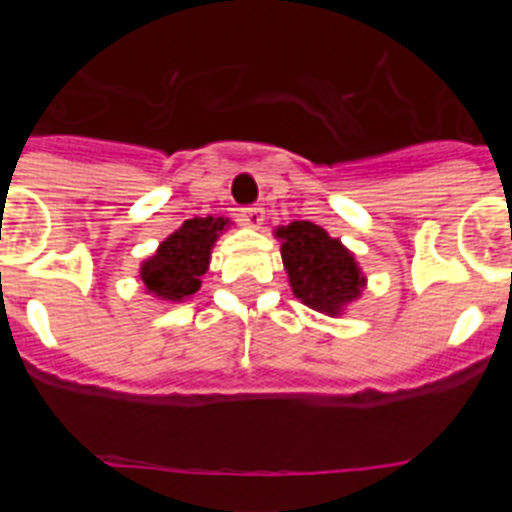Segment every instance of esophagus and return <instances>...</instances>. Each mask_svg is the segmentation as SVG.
Instances as JSON below:
<instances>
[{
    "mask_svg": "<svg viewBox=\"0 0 512 512\" xmlns=\"http://www.w3.org/2000/svg\"><path fill=\"white\" fill-rule=\"evenodd\" d=\"M238 217H241V223L248 225V228H261V223H264V210L248 205L238 210Z\"/></svg>",
    "mask_w": 512,
    "mask_h": 512,
    "instance_id": "34e87169",
    "label": "esophagus"
}]
</instances>
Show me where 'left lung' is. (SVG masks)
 Masks as SVG:
<instances>
[{"label": "left lung", "instance_id": "left-lung-1", "mask_svg": "<svg viewBox=\"0 0 512 512\" xmlns=\"http://www.w3.org/2000/svg\"><path fill=\"white\" fill-rule=\"evenodd\" d=\"M277 238H282V261L292 292L305 305L336 315L341 305L359 297L364 277L354 256L320 225L295 220L279 228Z\"/></svg>", "mask_w": 512, "mask_h": 512}]
</instances>
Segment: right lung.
<instances>
[{
  "mask_svg": "<svg viewBox=\"0 0 512 512\" xmlns=\"http://www.w3.org/2000/svg\"><path fill=\"white\" fill-rule=\"evenodd\" d=\"M228 220L225 217H194L182 228L171 233L156 256L140 266V279L151 295L161 300H184L194 295L202 284V274L210 264V248L223 233Z\"/></svg>",
  "mask_w": 512,
  "mask_h": 512,
  "instance_id": "right-lung-1",
  "label": "right lung"
}]
</instances>
